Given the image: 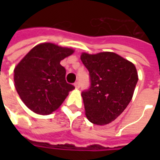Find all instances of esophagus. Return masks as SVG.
Returning a JSON list of instances; mask_svg holds the SVG:
<instances>
[{
	"label": "esophagus",
	"instance_id": "obj_1",
	"mask_svg": "<svg viewBox=\"0 0 160 160\" xmlns=\"http://www.w3.org/2000/svg\"><path fill=\"white\" fill-rule=\"evenodd\" d=\"M74 85H75V87H76V88H79V87H80V84H79V82H76V83H74Z\"/></svg>",
	"mask_w": 160,
	"mask_h": 160
}]
</instances>
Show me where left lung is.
Segmentation results:
<instances>
[{"label": "left lung", "mask_w": 160, "mask_h": 160, "mask_svg": "<svg viewBox=\"0 0 160 160\" xmlns=\"http://www.w3.org/2000/svg\"><path fill=\"white\" fill-rule=\"evenodd\" d=\"M81 60L90 76V87L82 92L85 115L94 125H107L131 102L138 81L136 68L114 52L83 53Z\"/></svg>", "instance_id": "left-lung-1"}]
</instances>
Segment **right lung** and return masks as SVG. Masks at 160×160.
Instances as JSON below:
<instances>
[{"instance_id":"obj_1","label":"right lung","mask_w":160,"mask_h":160,"mask_svg":"<svg viewBox=\"0 0 160 160\" xmlns=\"http://www.w3.org/2000/svg\"><path fill=\"white\" fill-rule=\"evenodd\" d=\"M74 51L45 42L34 47L14 69L15 87L23 102L34 113L49 115L75 88L66 81L60 61Z\"/></svg>"}]
</instances>
